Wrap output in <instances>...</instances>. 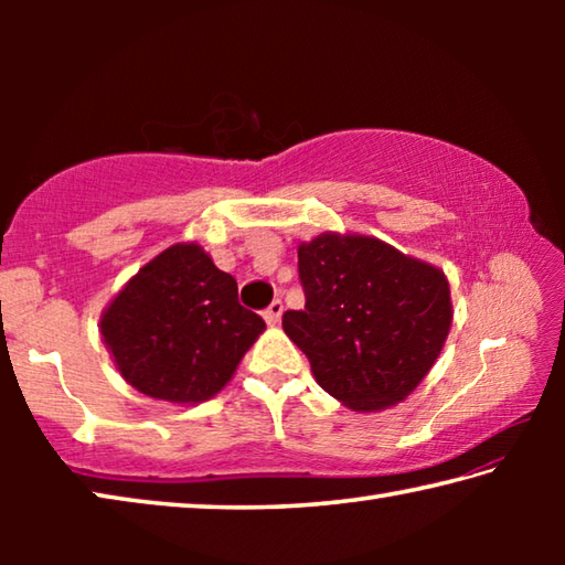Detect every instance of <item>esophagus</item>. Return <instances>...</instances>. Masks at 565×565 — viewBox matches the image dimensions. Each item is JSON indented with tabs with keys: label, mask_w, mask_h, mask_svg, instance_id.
Returning <instances> with one entry per match:
<instances>
[{
	"label": "esophagus",
	"mask_w": 565,
	"mask_h": 565,
	"mask_svg": "<svg viewBox=\"0 0 565 565\" xmlns=\"http://www.w3.org/2000/svg\"><path fill=\"white\" fill-rule=\"evenodd\" d=\"M281 313H284V303H281L279 299H274V301L264 309V319H266V323H271V327H274V323H279Z\"/></svg>",
	"instance_id": "obj_1"
}]
</instances>
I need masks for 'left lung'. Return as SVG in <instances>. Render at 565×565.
Wrapping results in <instances>:
<instances>
[{
    "label": "left lung",
    "mask_w": 565,
    "mask_h": 565,
    "mask_svg": "<svg viewBox=\"0 0 565 565\" xmlns=\"http://www.w3.org/2000/svg\"><path fill=\"white\" fill-rule=\"evenodd\" d=\"M306 303L284 331L319 386L353 411L394 406L434 366L451 329L446 276L369 236L323 234L299 246Z\"/></svg>",
    "instance_id": "obj_1"
}]
</instances>
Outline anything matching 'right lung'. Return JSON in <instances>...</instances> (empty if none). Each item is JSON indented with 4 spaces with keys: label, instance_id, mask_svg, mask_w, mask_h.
Here are the masks:
<instances>
[{
    "label": "right lung",
    "instance_id": "1",
    "mask_svg": "<svg viewBox=\"0 0 565 565\" xmlns=\"http://www.w3.org/2000/svg\"><path fill=\"white\" fill-rule=\"evenodd\" d=\"M266 329L238 303L236 279L196 244H177L124 286L102 317L121 376L174 404L212 398Z\"/></svg>",
    "mask_w": 565,
    "mask_h": 565
}]
</instances>
